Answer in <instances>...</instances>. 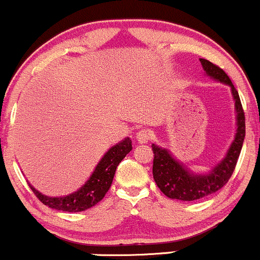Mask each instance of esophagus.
<instances>
[{"instance_id": "34e87169", "label": "esophagus", "mask_w": 260, "mask_h": 260, "mask_svg": "<svg viewBox=\"0 0 260 260\" xmlns=\"http://www.w3.org/2000/svg\"><path fill=\"white\" fill-rule=\"evenodd\" d=\"M150 138H151V133L146 129H142L136 134V140L140 142V144H146L150 140Z\"/></svg>"}]
</instances>
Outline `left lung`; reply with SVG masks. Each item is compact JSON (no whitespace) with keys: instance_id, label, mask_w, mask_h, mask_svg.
<instances>
[{"instance_id":"obj_1","label":"left lung","mask_w":260,"mask_h":260,"mask_svg":"<svg viewBox=\"0 0 260 260\" xmlns=\"http://www.w3.org/2000/svg\"><path fill=\"white\" fill-rule=\"evenodd\" d=\"M200 62L207 77L231 88L234 100V110H236L237 130L234 134V140L228 147L224 157L207 172L192 171L188 166L177 160L170 150L156 144L151 145L153 151V180L165 196L172 200L196 201L209 196L222 188L233 174L245 136L244 111L238 91L232 84L230 77L224 73L223 69L214 66L207 59L200 58Z\"/></svg>"}]
</instances>
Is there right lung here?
<instances>
[{
  "label": "right lung",
  "instance_id": "obj_1",
  "mask_svg": "<svg viewBox=\"0 0 260 260\" xmlns=\"http://www.w3.org/2000/svg\"><path fill=\"white\" fill-rule=\"evenodd\" d=\"M131 150H133V145H131L130 138H125L124 140L119 141L118 144L111 146L104 153V156L100 158L93 174L86 180L84 185L79 187L73 193L59 197L46 196L29 183L30 189L35 192L36 196L43 205L53 209L72 212V213L85 211V209L95 206L98 202H100L104 198L109 188H110L111 183H113L116 167Z\"/></svg>",
  "mask_w": 260,
  "mask_h": 260
}]
</instances>
